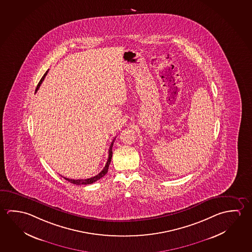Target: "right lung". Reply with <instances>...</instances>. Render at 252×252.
Instances as JSON below:
<instances>
[{
	"instance_id": "add662e5",
	"label": "right lung",
	"mask_w": 252,
	"mask_h": 252,
	"mask_svg": "<svg viewBox=\"0 0 252 252\" xmlns=\"http://www.w3.org/2000/svg\"><path fill=\"white\" fill-rule=\"evenodd\" d=\"M48 73V70L46 71L45 74L43 75V77H42L41 80L39 81V83L37 84V88H36V91H35V93L37 92V90L39 89V87L41 85L42 82L44 81V79L46 77V74ZM114 140H112V144L110 146V149H109V157H108L107 162H106V164L104 166V168H103V170L100 172V173L97 174L96 176L95 177H92L91 178H86V179H69V178H64L66 180H67L68 182H70L72 184H74V185H76V186H81V185H91V184H93V183H95V181H97L98 179H100L101 178H103V176L105 175V174L108 172V169H109V165H110V163H111V161H112V146H113V143H114Z\"/></svg>"
}]
</instances>
